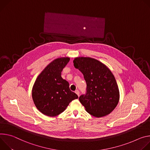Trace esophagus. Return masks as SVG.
<instances>
[{"instance_id":"esophagus-1","label":"esophagus","mask_w":150,"mask_h":150,"mask_svg":"<svg viewBox=\"0 0 150 150\" xmlns=\"http://www.w3.org/2000/svg\"><path fill=\"white\" fill-rule=\"evenodd\" d=\"M75 93L78 95V96H79V95H80V92H79V91H78V90H76V91H75Z\"/></svg>"}]
</instances>
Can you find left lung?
Listing matches in <instances>:
<instances>
[{
	"label": "left lung",
	"mask_w": 150,
	"mask_h": 150,
	"mask_svg": "<svg viewBox=\"0 0 150 150\" xmlns=\"http://www.w3.org/2000/svg\"><path fill=\"white\" fill-rule=\"evenodd\" d=\"M73 63L86 82L87 93L79 97L86 111L95 117L110 114L120 99L119 87L112 72L104 64L91 57H76Z\"/></svg>",
	"instance_id": "obj_1"
}]
</instances>
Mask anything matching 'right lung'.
Segmentation results:
<instances>
[{"mask_svg": "<svg viewBox=\"0 0 150 150\" xmlns=\"http://www.w3.org/2000/svg\"><path fill=\"white\" fill-rule=\"evenodd\" d=\"M69 57H61L50 62L38 76L32 88V98L38 110L44 115L55 117L62 112L78 96L69 88L61 71Z\"/></svg>", "mask_w": 150, "mask_h": 150, "instance_id": "obj_1", "label": "right lung"}]
</instances>
